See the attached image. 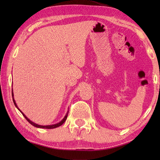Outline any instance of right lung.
Segmentation results:
<instances>
[{"instance_id": "obj_1", "label": "right lung", "mask_w": 160, "mask_h": 160, "mask_svg": "<svg viewBox=\"0 0 160 160\" xmlns=\"http://www.w3.org/2000/svg\"><path fill=\"white\" fill-rule=\"evenodd\" d=\"M12 98H13V103H14V104H15V106H16V107L18 108V109L21 112V113L22 114V115L25 118V119L27 120H28L30 124H31L32 125H33V127H37V128H48V129H50V128H57V127H60V126H61L62 125L64 122L66 121V120H67V116H68V113H69V111H67V114H66V115L65 116H64V118L62 119V120H61L60 122H58V123H57V124H52V125H47V126H42V125H39V124H36V123H34V122H32L31 120H29V119H28V118L26 117V115L24 114L22 112L20 111L19 108H18V107H17V105H16V102H15V100H14V98H13V89H12Z\"/></svg>"}]
</instances>
